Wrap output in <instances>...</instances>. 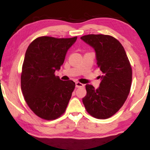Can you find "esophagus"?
I'll return each instance as SVG.
<instances>
[{"mask_svg":"<svg viewBox=\"0 0 150 150\" xmlns=\"http://www.w3.org/2000/svg\"><path fill=\"white\" fill-rule=\"evenodd\" d=\"M75 87H84V85H83V84L80 83V82H75Z\"/></svg>","mask_w":150,"mask_h":150,"instance_id":"1","label":"esophagus"}]
</instances>
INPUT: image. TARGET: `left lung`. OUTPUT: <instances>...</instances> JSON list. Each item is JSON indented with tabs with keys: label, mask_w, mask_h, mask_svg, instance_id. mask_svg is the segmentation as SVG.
<instances>
[{
	"label": "left lung",
	"mask_w": 150,
	"mask_h": 150,
	"mask_svg": "<svg viewBox=\"0 0 150 150\" xmlns=\"http://www.w3.org/2000/svg\"><path fill=\"white\" fill-rule=\"evenodd\" d=\"M94 49L97 67L102 72L99 87L86 85L87 94L82 98L91 116L105 119L121 108L130 92L132 68L121 44L109 35L88 34L80 38Z\"/></svg>",
	"instance_id": "1"
}]
</instances>
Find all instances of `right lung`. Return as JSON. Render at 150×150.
Instances as JSON below:
<instances>
[{"mask_svg":"<svg viewBox=\"0 0 150 150\" xmlns=\"http://www.w3.org/2000/svg\"><path fill=\"white\" fill-rule=\"evenodd\" d=\"M77 37L37 38L25 53L21 74V89L32 111L45 120H53L65 112L75 83L54 75L64 63L68 49Z\"/></svg>","mask_w":150,"mask_h":150,"instance_id":"obj_1","label":"right lung"}]
</instances>
